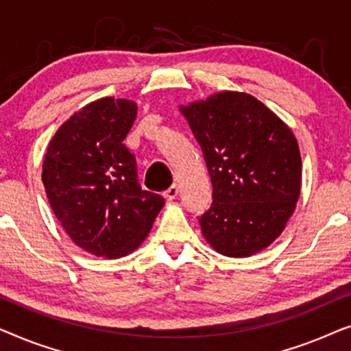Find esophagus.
Masks as SVG:
<instances>
[{"instance_id":"1","label":"esophagus","mask_w":351,"mask_h":351,"mask_svg":"<svg viewBox=\"0 0 351 351\" xmlns=\"http://www.w3.org/2000/svg\"><path fill=\"white\" fill-rule=\"evenodd\" d=\"M177 193H179V189H177V185L174 184V185H171L169 189H167L166 191H165V198L167 199V201H172L177 196Z\"/></svg>"}]
</instances>
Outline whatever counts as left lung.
<instances>
[{
  "label": "left lung",
  "instance_id": "left-lung-1",
  "mask_svg": "<svg viewBox=\"0 0 351 351\" xmlns=\"http://www.w3.org/2000/svg\"><path fill=\"white\" fill-rule=\"evenodd\" d=\"M203 150L213 204L199 219L214 251L249 257L270 246L294 214L302 160L291 128L251 94L223 90L180 105Z\"/></svg>",
  "mask_w": 351,
  "mask_h": 351
}]
</instances>
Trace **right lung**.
I'll return each instance as SVG.
<instances>
[{"instance_id":"1","label":"right lung","mask_w":351,"mask_h":351,"mask_svg":"<svg viewBox=\"0 0 351 351\" xmlns=\"http://www.w3.org/2000/svg\"><path fill=\"white\" fill-rule=\"evenodd\" d=\"M137 104L104 97L57 129L43 161V184L62 228L76 246L119 258L150 233L165 199L142 190L136 158L124 145Z\"/></svg>"}]
</instances>
